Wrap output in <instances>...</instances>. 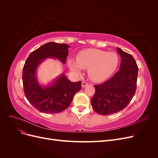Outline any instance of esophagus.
Segmentation results:
<instances>
[{
  "label": "esophagus",
  "instance_id": "esophagus-1",
  "mask_svg": "<svg viewBox=\"0 0 158 158\" xmlns=\"http://www.w3.org/2000/svg\"><path fill=\"white\" fill-rule=\"evenodd\" d=\"M88 85V82H82V87L84 88H85V86H87V85Z\"/></svg>",
  "mask_w": 158,
  "mask_h": 158
}]
</instances>
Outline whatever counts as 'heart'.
<instances>
[{
	"label": "heart",
	"instance_id": "heart-1",
	"mask_svg": "<svg viewBox=\"0 0 158 158\" xmlns=\"http://www.w3.org/2000/svg\"><path fill=\"white\" fill-rule=\"evenodd\" d=\"M119 63V56L114 52L98 49H88L79 52L76 61L69 59L70 69L80 74L82 69H88V76L95 82H102L115 71Z\"/></svg>",
	"mask_w": 158,
	"mask_h": 158
}]
</instances>
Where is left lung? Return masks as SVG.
<instances>
[{
	"label": "left lung",
	"instance_id": "left-lung-1",
	"mask_svg": "<svg viewBox=\"0 0 158 158\" xmlns=\"http://www.w3.org/2000/svg\"><path fill=\"white\" fill-rule=\"evenodd\" d=\"M120 69L107 82L95 85V94L91 104L94 111L108 115L125 109L135 94L138 69L134 57L121 49Z\"/></svg>",
	"mask_w": 158,
	"mask_h": 158
}]
</instances>
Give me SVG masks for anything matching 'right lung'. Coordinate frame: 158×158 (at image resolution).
Segmentation results:
<instances>
[{"mask_svg":"<svg viewBox=\"0 0 158 158\" xmlns=\"http://www.w3.org/2000/svg\"><path fill=\"white\" fill-rule=\"evenodd\" d=\"M69 46L49 42L31 52L23 68L22 81L26 98L38 111L59 113L67 109L76 93L82 88L81 82H73L61 74L48 85H41L37 78V69L46 59L53 58L65 63Z\"/></svg>","mask_w":158,"mask_h":158,"instance_id":"1","label":"right lung"}]
</instances>
